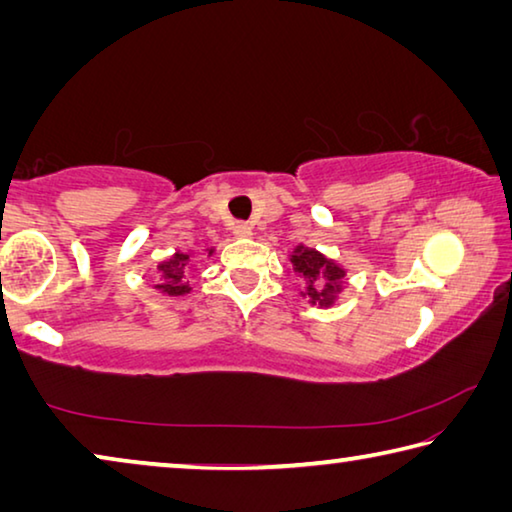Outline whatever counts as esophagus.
Masks as SVG:
<instances>
[{"instance_id": "34e87169", "label": "esophagus", "mask_w": 512, "mask_h": 512, "mask_svg": "<svg viewBox=\"0 0 512 512\" xmlns=\"http://www.w3.org/2000/svg\"><path fill=\"white\" fill-rule=\"evenodd\" d=\"M232 232H235V237H239V239H246V237L253 235V228H250L248 223H237V225H235V230H232Z\"/></svg>"}]
</instances>
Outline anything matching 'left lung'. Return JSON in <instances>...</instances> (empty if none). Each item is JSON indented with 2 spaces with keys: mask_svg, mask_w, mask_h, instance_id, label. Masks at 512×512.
<instances>
[{
  "mask_svg": "<svg viewBox=\"0 0 512 512\" xmlns=\"http://www.w3.org/2000/svg\"><path fill=\"white\" fill-rule=\"evenodd\" d=\"M289 262L293 266V273L305 282L300 296L316 307H332L343 291V280L348 271L341 264H336L334 259L320 253V250L305 244L293 248Z\"/></svg>",
  "mask_w": 512,
  "mask_h": 512,
  "instance_id": "obj_1",
  "label": "left lung"
}]
</instances>
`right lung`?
<instances>
[{
    "label": "right lung",
    "instance_id": "obj_1",
    "mask_svg": "<svg viewBox=\"0 0 512 512\" xmlns=\"http://www.w3.org/2000/svg\"><path fill=\"white\" fill-rule=\"evenodd\" d=\"M205 253L207 257H212L214 248H207ZM189 264H192V253H180V250H176L169 259L158 264L160 280L155 284V289L169 298L187 296L192 291V287H189Z\"/></svg>",
    "mask_w": 512,
    "mask_h": 512
}]
</instances>
